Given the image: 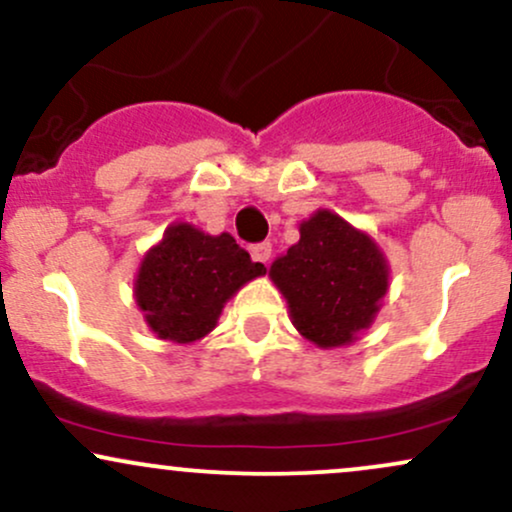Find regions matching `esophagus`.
Masks as SVG:
<instances>
[{"label": "esophagus", "instance_id": "esophagus-1", "mask_svg": "<svg viewBox=\"0 0 512 512\" xmlns=\"http://www.w3.org/2000/svg\"><path fill=\"white\" fill-rule=\"evenodd\" d=\"M250 257H252V260H255V262L267 264L269 257H272V245H269V243H255V245H250Z\"/></svg>", "mask_w": 512, "mask_h": 512}]
</instances>
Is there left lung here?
Masks as SVG:
<instances>
[{"instance_id": "1", "label": "left lung", "mask_w": 512, "mask_h": 512, "mask_svg": "<svg viewBox=\"0 0 512 512\" xmlns=\"http://www.w3.org/2000/svg\"><path fill=\"white\" fill-rule=\"evenodd\" d=\"M269 276L289 301L296 330L317 346L349 344L373 322L387 291L385 257L332 211L301 223V240Z\"/></svg>"}]
</instances>
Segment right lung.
I'll list each match as a JSON object with an SVG mask.
<instances>
[{"label": "right lung", "instance_id": "obj_1", "mask_svg": "<svg viewBox=\"0 0 512 512\" xmlns=\"http://www.w3.org/2000/svg\"><path fill=\"white\" fill-rule=\"evenodd\" d=\"M260 274L264 264L252 262L233 236H204L178 223L144 257L134 293L158 337L187 344L214 330L223 303Z\"/></svg>", "mask_w": 512, "mask_h": 512}]
</instances>
